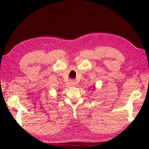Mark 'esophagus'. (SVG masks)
<instances>
[{
    "mask_svg": "<svg viewBox=\"0 0 149 149\" xmlns=\"http://www.w3.org/2000/svg\"><path fill=\"white\" fill-rule=\"evenodd\" d=\"M70 84H71V85H72V86H73V85H75V81L74 80V79H71L70 80Z\"/></svg>",
    "mask_w": 149,
    "mask_h": 149,
    "instance_id": "obj_1",
    "label": "esophagus"
}]
</instances>
